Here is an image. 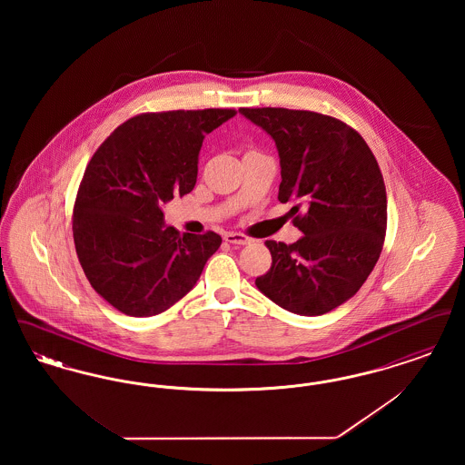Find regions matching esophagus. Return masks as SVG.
I'll use <instances>...</instances> for the list:
<instances>
[{"mask_svg": "<svg viewBox=\"0 0 465 465\" xmlns=\"http://www.w3.org/2000/svg\"><path fill=\"white\" fill-rule=\"evenodd\" d=\"M224 241L228 243H233V245H245V243H251V239L243 233H226L224 235Z\"/></svg>", "mask_w": 465, "mask_h": 465, "instance_id": "obj_1", "label": "esophagus"}]
</instances>
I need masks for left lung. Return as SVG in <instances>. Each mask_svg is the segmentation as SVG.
Wrapping results in <instances>:
<instances>
[{
    "label": "left lung",
    "instance_id": "8db88e82",
    "mask_svg": "<svg viewBox=\"0 0 465 465\" xmlns=\"http://www.w3.org/2000/svg\"><path fill=\"white\" fill-rule=\"evenodd\" d=\"M275 141L279 200L292 202L294 243L266 241L272 266L256 286L298 315H322L364 284L387 230V193L375 155L361 134L315 111L241 108Z\"/></svg>",
    "mask_w": 465,
    "mask_h": 465
}]
</instances>
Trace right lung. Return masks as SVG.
<instances>
[{"mask_svg": "<svg viewBox=\"0 0 465 465\" xmlns=\"http://www.w3.org/2000/svg\"><path fill=\"white\" fill-rule=\"evenodd\" d=\"M235 110L143 113L116 127L90 158L73 209V239L90 286L114 309L150 317L199 281L222 245L214 232L179 233L162 205L190 193L199 153Z\"/></svg>", "mask_w": 465, "mask_h": 465, "instance_id": "obj_1", "label": "right lung"}]
</instances>
